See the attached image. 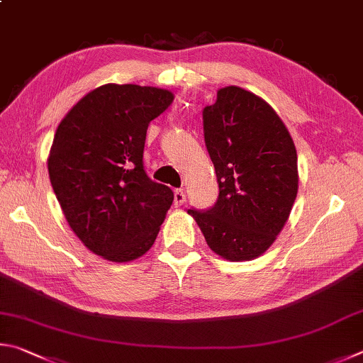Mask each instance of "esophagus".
Masks as SVG:
<instances>
[{"label":"esophagus","mask_w":363,"mask_h":363,"mask_svg":"<svg viewBox=\"0 0 363 363\" xmlns=\"http://www.w3.org/2000/svg\"><path fill=\"white\" fill-rule=\"evenodd\" d=\"M185 201H186V196H185V193H183V189H175V191H174V206L180 207Z\"/></svg>","instance_id":"obj_1"}]
</instances>
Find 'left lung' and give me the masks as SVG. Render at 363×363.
Returning <instances> with one entry per match:
<instances>
[{
    "instance_id": "obj_1",
    "label": "left lung",
    "mask_w": 363,
    "mask_h": 363,
    "mask_svg": "<svg viewBox=\"0 0 363 363\" xmlns=\"http://www.w3.org/2000/svg\"><path fill=\"white\" fill-rule=\"evenodd\" d=\"M202 119L220 194L212 208L188 213L217 255L250 262L272 245L294 207L295 143L268 101L238 86L220 89Z\"/></svg>"
}]
</instances>
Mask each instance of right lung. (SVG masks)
<instances>
[{"label": "right lung", "mask_w": 363, "mask_h": 363, "mask_svg": "<svg viewBox=\"0 0 363 363\" xmlns=\"http://www.w3.org/2000/svg\"><path fill=\"white\" fill-rule=\"evenodd\" d=\"M172 101L165 89L105 84L86 94L55 130L50 185L73 233L108 262L145 255L174 201L172 189L143 169L146 129Z\"/></svg>", "instance_id": "right-lung-1"}]
</instances>
